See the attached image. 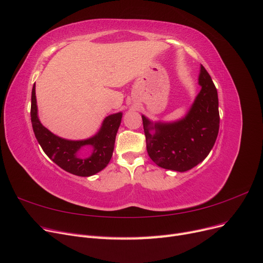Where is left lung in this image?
Listing matches in <instances>:
<instances>
[{
    "mask_svg": "<svg viewBox=\"0 0 263 263\" xmlns=\"http://www.w3.org/2000/svg\"><path fill=\"white\" fill-rule=\"evenodd\" d=\"M200 93L185 117L173 123H151L142 115L148 155L163 169L184 172L208 157L219 129L218 95L203 66ZM154 132H153L152 130Z\"/></svg>",
    "mask_w": 263,
    "mask_h": 263,
    "instance_id": "obj_1",
    "label": "left lung"
}]
</instances>
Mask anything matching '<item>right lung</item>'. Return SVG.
<instances>
[{
    "instance_id": "right-lung-1",
    "label": "right lung",
    "mask_w": 263,
    "mask_h": 263,
    "mask_svg": "<svg viewBox=\"0 0 263 263\" xmlns=\"http://www.w3.org/2000/svg\"><path fill=\"white\" fill-rule=\"evenodd\" d=\"M35 94L34 84L31 91V125L36 139L45 154L61 169L79 177H90L104 169L112 158L116 134L123 114L116 113L107 116L99 133L89 139L67 140L55 136L39 122ZM85 145L92 149V154L86 156L82 154V147Z\"/></svg>"
}]
</instances>
